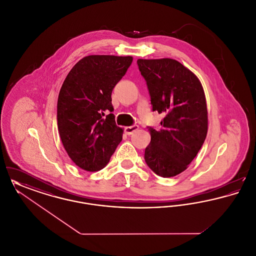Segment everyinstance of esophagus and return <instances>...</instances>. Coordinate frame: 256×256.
I'll list each match as a JSON object with an SVG mask.
<instances>
[{"instance_id":"obj_1","label":"esophagus","mask_w":256,"mask_h":256,"mask_svg":"<svg viewBox=\"0 0 256 256\" xmlns=\"http://www.w3.org/2000/svg\"><path fill=\"white\" fill-rule=\"evenodd\" d=\"M138 130V126L134 124V126H126L124 132V134H126V135H130V134H132L135 130Z\"/></svg>"}]
</instances>
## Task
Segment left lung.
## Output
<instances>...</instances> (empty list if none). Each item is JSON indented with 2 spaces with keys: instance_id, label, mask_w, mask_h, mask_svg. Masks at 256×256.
Masks as SVG:
<instances>
[{
  "instance_id": "left-lung-1",
  "label": "left lung",
  "mask_w": 256,
  "mask_h": 256,
  "mask_svg": "<svg viewBox=\"0 0 256 256\" xmlns=\"http://www.w3.org/2000/svg\"><path fill=\"white\" fill-rule=\"evenodd\" d=\"M146 80L152 111L164 115L159 130L148 126L150 143L145 150L150 169L162 178L186 170L207 134L206 96L198 78L170 58L138 60Z\"/></svg>"
}]
</instances>
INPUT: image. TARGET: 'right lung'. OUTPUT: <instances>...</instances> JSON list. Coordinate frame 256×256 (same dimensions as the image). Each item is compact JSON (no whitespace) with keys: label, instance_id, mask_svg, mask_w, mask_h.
Here are the masks:
<instances>
[{"label":"right lung","instance_id":"right-lung-1","mask_svg":"<svg viewBox=\"0 0 256 256\" xmlns=\"http://www.w3.org/2000/svg\"><path fill=\"white\" fill-rule=\"evenodd\" d=\"M132 56H88L67 74L58 100V128L74 163L88 172L104 168L122 141L111 94Z\"/></svg>","mask_w":256,"mask_h":256}]
</instances>
